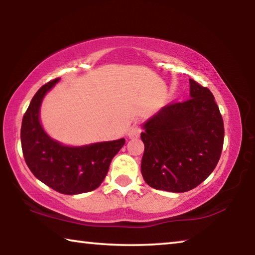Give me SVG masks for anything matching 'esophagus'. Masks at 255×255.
<instances>
[{
	"label": "esophagus",
	"mask_w": 255,
	"mask_h": 255,
	"mask_svg": "<svg viewBox=\"0 0 255 255\" xmlns=\"http://www.w3.org/2000/svg\"><path fill=\"white\" fill-rule=\"evenodd\" d=\"M140 132H141V128L139 126H132L130 129H129L128 136L129 138H136V137H139Z\"/></svg>",
	"instance_id": "obj_1"
}]
</instances>
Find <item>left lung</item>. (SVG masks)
Listing matches in <instances>:
<instances>
[{
    "label": "left lung",
    "instance_id": "8db88e82",
    "mask_svg": "<svg viewBox=\"0 0 255 255\" xmlns=\"http://www.w3.org/2000/svg\"><path fill=\"white\" fill-rule=\"evenodd\" d=\"M190 81L188 100L171 102L144 125L141 174L156 190L185 192L208 178L221 158L224 123L209 89Z\"/></svg>",
    "mask_w": 255,
    "mask_h": 255
}]
</instances>
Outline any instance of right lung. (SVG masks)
I'll return each instance as SVG.
<instances>
[{"label":"right lung","instance_id":"1","mask_svg":"<svg viewBox=\"0 0 255 255\" xmlns=\"http://www.w3.org/2000/svg\"><path fill=\"white\" fill-rule=\"evenodd\" d=\"M59 79L48 82L34 94L21 126L24 161L42 183L63 195H79L97 189L105 180L110 163L125 145L124 138L83 147H67L51 139L39 123L45 94Z\"/></svg>","mask_w":255,"mask_h":255}]
</instances>
